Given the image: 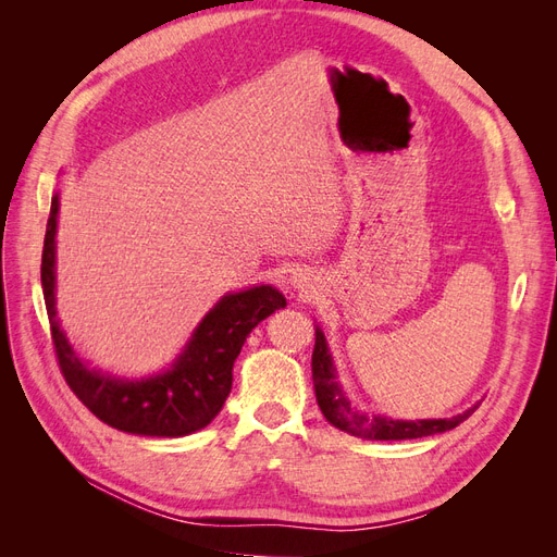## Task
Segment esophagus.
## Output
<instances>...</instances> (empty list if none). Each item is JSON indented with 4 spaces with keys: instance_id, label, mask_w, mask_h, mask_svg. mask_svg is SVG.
Returning a JSON list of instances; mask_svg holds the SVG:
<instances>
[{
    "instance_id": "1",
    "label": "esophagus",
    "mask_w": 557,
    "mask_h": 557,
    "mask_svg": "<svg viewBox=\"0 0 557 557\" xmlns=\"http://www.w3.org/2000/svg\"><path fill=\"white\" fill-rule=\"evenodd\" d=\"M290 281H293V285H295L297 290H305L307 285H309V283H307V278H301V274H295Z\"/></svg>"
}]
</instances>
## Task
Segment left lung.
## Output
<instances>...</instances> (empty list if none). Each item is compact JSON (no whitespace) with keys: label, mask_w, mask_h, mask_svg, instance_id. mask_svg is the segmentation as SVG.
<instances>
[{"label":"left lung","mask_w":557,"mask_h":557,"mask_svg":"<svg viewBox=\"0 0 557 557\" xmlns=\"http://www.w3.org/2000/svg\"><path fill=\"white\" fill-rule=\"evenodd\" d=\"M315 327V346H313V387H315V399L318 407L327 418V423L336 430L348 432L352 436H360V440H372V442H399V440H420V436H432L442 434L453 428H458L462 420H467L471 413L479 409L476 401L474 407L467 411L453 416V418H425V420H393L381 413H362L356 407H350V399L344 393V387L336 379V367L332 360V352L325 339V332Z\"/></svg>","instance_id":"1"}]
</instances>
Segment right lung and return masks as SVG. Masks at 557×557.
<instances>
[{
	"label": "right lung",
	"mask_w": 557,
	"mask_h": 557,
	"mask_svg": "<svg viewBox=\"0 0 557 557\" xmlns=\"http://www.w3.org/2000/svg\"><path fill=\"white\" fill-rule=\"evenodd\" d=\"M60 195L50 199L41 256V288L53 332L58 362L74 395L102 423L141 436H185L221 413L232 391V367L250 330L285 307L274 285H252L227 293L199 320L176 360L158 374L141 379L111 376L88 367L60 327L55 309V234Z\"/></svg>",
	"instance_id": "1"
}]
</instances>
